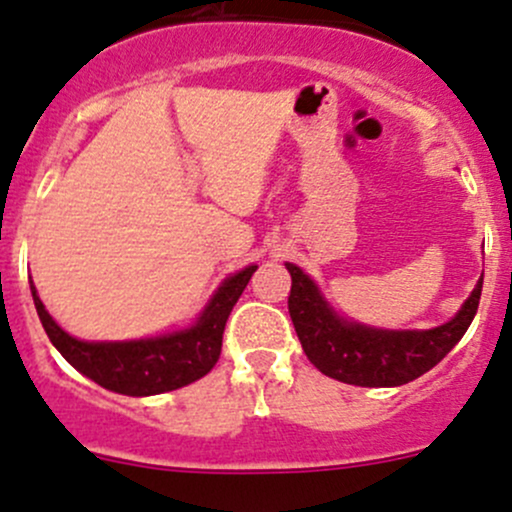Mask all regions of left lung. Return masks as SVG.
Listing matches in <instances>:
<instances>
[{"instance_id":"8db88e82","label":"left lung","mask_w":512,"mask_h":512,"mask_svg":"<svg viewBox=\"0 0 512 512\" xmlns=\"http://www.w3.org/2000/svg\"><path fill=\"white\" fill-rule=\"evenodd\" d=\"M287 270L292 274L289 316L306 358L328 378L360 387H397L432 370L471 326L483 287L478 279L469 299L446 324L395 331L346 319L301 267L287 262Z\"/></svg>"}]
</instances>
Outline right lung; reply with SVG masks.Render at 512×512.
Returning <instances> with one entry per match:
<instances>
[{"instance_id": "right-lung-1", "label": "right lung", "mask_w": 512, "mask_h": 512, "mask_svg": "<svg viewBox=\"0 0 512 512\" xmlns=\"http://www.w3.org/2000/svg\"><path fill=\"white\" fill-rule=\"evenodd\" d=\"M255 270L257 265H247L225 277L193 324L134 341H83L71 336L48 314L34 282H29L43 331L78 373L105 390L149 397L179 390L211 373L220 358L225 321Z\"/></svg>"}]
</instances>
